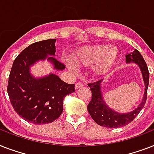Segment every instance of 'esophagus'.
Instances as JSON below:
<instances>
[{
    "mask_svg": "<svg viewBox=\"0 0 154 154\" xmlns=\"http://www.w3.org/2000/svg\"><path fill=\"white\" fill-rule=\"evenodd\" d=\"M82 87H83V84L81 83V82H77V83H76V85H75V89H79V88H82Z\"/></svg>",
    "mask_w": 154,
    "mask_h": 154,
    "instance_id": "esophagus-1",
    "label": "esophagus"
}]
</instances>
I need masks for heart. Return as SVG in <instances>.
Here are the masks:
<instances>
[{"label":"heart","mask_w":154,"mask_h":154,"mask_svg":"<svg viewBox=\"0 0 154 154\" xmlns=\"http://www.w3.org/2000/svg\"><path fill=\"white\" fill-rule=\"evenodd\" d=\"M119 50L109 45H97L84 46L77 49L72 55V60L78 66L89 67L94 65L97 74L109 72L117 63Z\"/></svg>","instance_id":"b5f03b06"}]
</instances>
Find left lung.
Returning <instances> with one entry per match:
<instances>
[{
    "instance_id": "obj_1",
    "label": "left lung",
    "mask_w": 154,
    "mask_h": 154,
    "mask_svg": "<svg viewBox=\"0 0 154 154\" xmlns=\"http://www.w3.org/2000/svg\"><path fill=\"white\" fill-rule=\"evenodd\" d=\"M125 57H126L127 63H136L138 65L142 72L145 86H146L143 99L138 107L133 112L128 113H118L109 109L105 105V101H103L101 94V83L102 79L95 82L89 83L88 86L90 88L92 92V97L87 106V109L93 120L101 126L108 127V128H118V127L125 126V125L130 123L138 115L142 108L144 107V105H146L149 79V72L147 65L141 53L137 49L134 50V53L127 54Z\"/></svg>"
}]
</instances>
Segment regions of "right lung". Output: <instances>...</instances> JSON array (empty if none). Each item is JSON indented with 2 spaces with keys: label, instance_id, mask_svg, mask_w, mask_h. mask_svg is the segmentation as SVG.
Returning a JSON list of instances; mask_svg holds the SVG:
<instances>
[{
  "label": "right lung",
  "instance_id": "1",
  "mask_svg": "<svg viewBox=\"0 0 154 154\" xmlns=\"http://www.w3.org/2000/svg\"><path fill=\"white\" fill-rule=\"evenodd\" d=\"M55 39L35 42L25 48L13 61L8 77V92L10 103L19 116L33 124L54 122L63 111L66 95L75 91L74 84H67L57 75L36 79L29 73L30 65L44 60L48 54L55 55ZM48 60L61 70L65 65L56 58Z\"/></svg>",
  "mask_w": 154,
  "mask_h": 154
}]
</instances>
